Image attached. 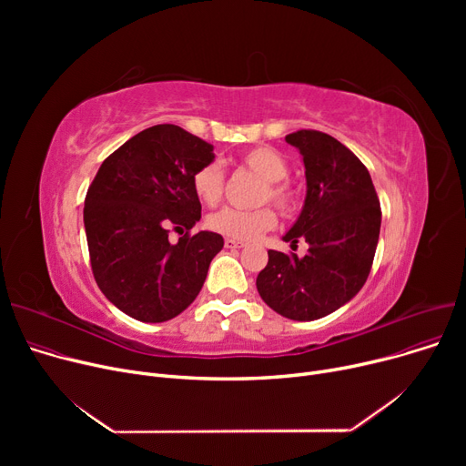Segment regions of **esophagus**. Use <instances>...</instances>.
Returning a JSON list of instances; mask_svg holds the SVG:
<instances>
[{
	"label": "esophagus",
	"mask_w": 466,
	"mask_h": 466,
	"mask_svg": "<svg viewBox=\"0 0 466 466\" xmlns=\"http://www.w3.org/2000/svg\"><path fill=\"white\" fill-rule=\"evenodd\" d=\"M225 248H227V249H241V248H243V241L234 239V238H227V239H225Z\"/></svg>",
	"instance_id": "esophagus-1"
}]
</instances>
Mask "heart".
I'll return each instance as SVG.
<instances>
[{"instance_id":"b5f03b06","label":"heart","mask_w":466,"mask_h":466,"mask_svg":"<svg viewBox=\"0 0 466 466\" xmlns=\"http://www.w3.org/2000/svg\"><path fill=\"white\" fill-rule=\"evenodd\" d=\"M239 162L264 181L260 202L270 200L283 211L295 209L297 192L290 187V183L285 181L289 176V164L279 151L272 149V147H255V149L243 153ZM192 188L194 194L198 196V200L208 206H217L220 198H223L225 190L223 167L217 162H209L196 169V174L192 176ZM208 225L218 234L249 241L272 230L278 225V217L272 208H258L251 211L225 208L209 215Z\"/></svg>"}]
</instances>
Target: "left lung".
I'll list each match as a JSON object with an SVG mask.
<instances>
[{"label":"left lung","mask_w":466,"mask_h":466,"mask_svg":"<svg viewBox=\"0 0 466 466\" xmlns=\"http://www.w3.org/2000/svg\"><path fill=\"white\" fill-rule=\"evenodd\" d=\"M306 167V200L300 217L283 236L295 249L268 251L257 278L260 299L292 321H313L350 302L362 289L374 262L381 208L366 166L329 134L299 130L285 136Z\"/></svg>","instance_id":"1"}]
</instances>
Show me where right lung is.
<instances>
[{
  "label": "right lung",
  "mask_w": 466,
  "mask_h": 466,
  "mask_svg": "<svg viewBox=\"0 0 466 466\" xmlns=\"http://www.w3.org/2000/svg\"><path fill=\"white\" fill-rule=\"evenodd\" d=\"M213 145L176 125L147 128L111 153L85 198L94 279L120 311L143 323L174 319L206 281L220 234L190 228L202 217L192 176L213 162ZM184 236L169 244L167 234Z\"/></svg>",
  "instance_id": "1"
}]
</instances>
